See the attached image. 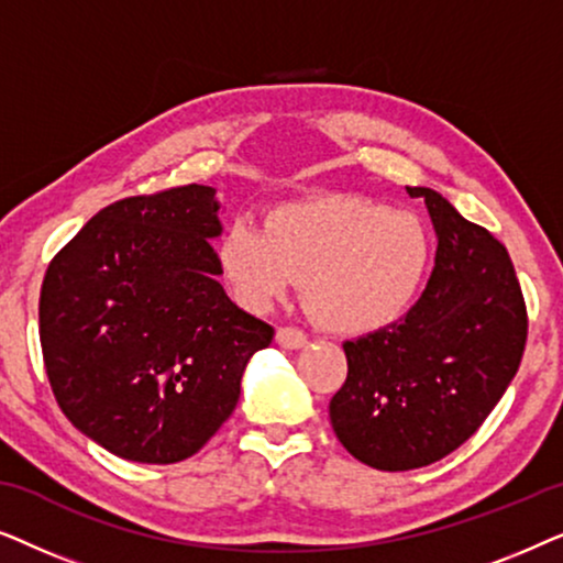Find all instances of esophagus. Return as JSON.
<instances>
[{
    "instance_id": "esophagus-1",
    "label": "esophagus",
    "mask_w": 563,
    "mask_h": 563,
    "mask_svg": "<svg viewBox=\"0 0 563 563\" xmlns=\"http://www.w3.org/2000/svg\"><path fill=\"white\" fill-rule=\"evenodd\" d=\"M276 343L284 345V349H302V345H307V335L295 325H282L276 330Z\"/></svg>"
}]
</instances>
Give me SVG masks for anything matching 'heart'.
I'll use <instances>...</instances> for the list:
<instances>
[{"mask_svg": "<svg viewBox=\"0 0 563 563\" xmlns=\"http://www.w3.org/2000/svg\"><path fill=\"white\" fill-rule=\"evenodd\" d=\"M433 241L418 214L361 197H320L268 210L264 228L233 220L218 266L238 302L266 312L305 282L314 320L335 333L395 328L426 289Z\"/></svg>", "mask_w": 563, "mask_h": 563, "instance_id": "1", "label": "heart"}]
</instances>
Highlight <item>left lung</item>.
Instances as JSON below:
<instances>
[{
  "label": "left lung",
  "mask_w": 563,
  "mask_h": 563,
  "mask_svg": "<svg viewBox=\"0 0 563 563\" xmlns=\"http://www.w3.org/2000/svg\"><path fill=\"white\" fill-rule=\"evenodd\" d=\"M438 233L428 287L395 328L345 341L349 376L330 399L343 449L382 472L435 464L468 441L518 374L526 299L510 253L426 187Z\"/></svg>",
  "instance_id": "obj_1"
}]
</instances>
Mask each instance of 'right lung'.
Here are the masks:
<instances>
[{
	"label": "right lung",
	"instance_id": "add662e5",
	"mask_svg": "<svg viewBox=\"0 0 563 563\" xmlns=\"http://www.w3.org/2000/svg\"><path fill=\"white\" fill-rule=\"evenodd\" d=\"M218 191L187 184L99 210L45 272L41 345L53 397L114 456L176 464L233 415L268 322L230 302L212 238Z\"/></svg>",
	"mask_w": 563,
	"mask_h": 563
}]
</instances>
